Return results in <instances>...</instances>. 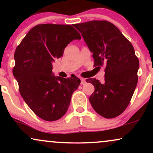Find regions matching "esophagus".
<instances>
[{
    "label": "esophagus",
    "mask_w": 153,
    "mask_h": 153,
    "mask_svg": "<svg viewBox=\"0 0 153 153\" xmlns=\"http://www.w3.org/2000/svg\"><path fill=\"white\" fill-rule=\"evenodd\" d=\"M80 83L82 84V85H83V84L85 83V80L84 78H80Z\"/></svg>",
    "instance_id": "esophagus-1"
}]
</instances>
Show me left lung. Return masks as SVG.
Returning a JSON list of instances; mask_svg holds the SVG:
<instances>
[{
	"instance_id": "1",
	"label": "left lung",
	"mask_w": 153,
	"mask_h": 153,
	"mask_svg": "<svg viewBox=\"0 0 153 153\" xmlns=\"http://www.w3.org/2000/svg\"><path fill=\"white\" fill-rule=\"evenodd\" d=\"M74 26L93 53L94 66L105 65L103 83L96 78L86 79L95 88L89 101L99 115L115 118L127 108L137 84L140 63L134 47L107 21H91Z\"/></svg>"
}]
</instances>
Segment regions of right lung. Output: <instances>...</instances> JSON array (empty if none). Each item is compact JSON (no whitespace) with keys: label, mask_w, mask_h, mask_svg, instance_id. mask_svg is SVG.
<instances>
[{"label":"right lung","mask_w":153,"mask_h":153,"mask_svg":"<svg viewBox=\"0 0 153 153\" xmlns=\"http://www.w3.org/2000/svg\"><path fill=\"white\" fill-rule=\"evenodd\" d=\"M71 25L43 24L31 29L16 47L13 73L26 104L39 118L48 122L60 119L70 106L80 80L55 77L52 62L62 56L67 45L80 39Z\"/></svg>","instance_id":"right-lung-1"}]
</instances>
